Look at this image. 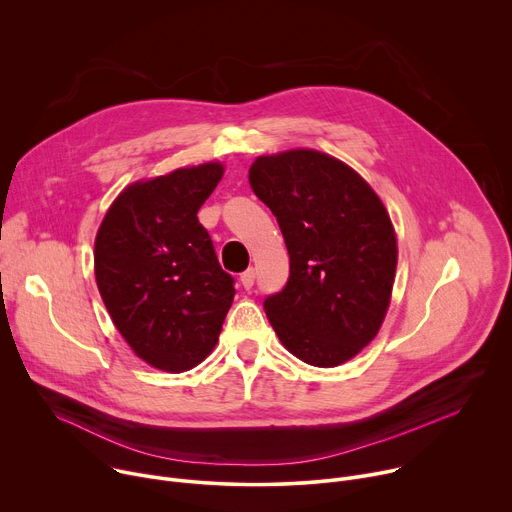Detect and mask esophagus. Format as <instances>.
I'll return each mask as SVG.
<instances>
[{
    "label": "esophagus",
    "mask_w": 512,
    "mask_h": 512,
    "mask_svg": "<svg viewBox=\"0 0 512 512\" xmlns=\"http://www.w3.org/2000/svg\"><path fill=\"white\" fill-rule=\"evenodd\" d=\"M255 283V269H247L245 273H241V285L245 289H251Z\"/></svg>",
    "instance_id": "esophagus-1"
}]
</instances>
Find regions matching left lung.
Returning a JSON list of instances; mask_svg holds the SVG:
<instances>
[{
  "instance_id": "left-lung-1",
  "label": "left lung",
  "mask_w": 512,
  "mask_h": 512,
  "mask_svg": "<svg viewBox=\"0 0 512 512\" xmlns=\"http://www.w3.org/2000/svg\"><path fill=\"white\" fill-rule=\"evenodd\" d=\"M249 184L289 253L287 285L263 302L265 314L296 358L338 367L373 342L387 316L397 269L391 216L356 170L308 148L255 158Z\"/></svg>"
}]
</instances>
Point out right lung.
<instances>
[{
	"label": "right lung",
	"instance_id": "obj_1",
	"mask_svg": "<svg viewBox=\"0 0 512 512\" xmlns=\"http://www.w3.org/2000/svg\"><path fill=\"white\" fill-rule=\"evenodd\" d=\"M221 162L178 168L125 186L95 237V279L129 348L150 367L184 373L216 346L233 306L198 210L223 180Z\"/></svg>",
	"mask_w": 512,
	"mask_h": 512
}]
</instances>
